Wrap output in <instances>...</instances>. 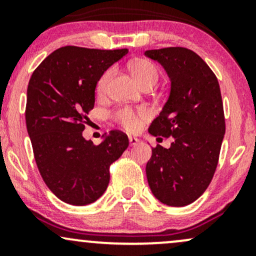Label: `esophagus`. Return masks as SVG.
I'll return each mask as SVG.
<instances>
[{
    "label": "esophagus",
    "mask_w": 256,
    "mask_h": 256,
    "mask_svg": "<svg viewBox=\"0 0 256 256\" xmlns=\"http://www.w3.org/2000/svg\"><path fill=\"white\" fill-rule=\"evenodd\" d=\"M128 142H130V146H136L137 143L140 142V140H138V138H136V137L130 136V137H128Z\"/></svg>",
    "instance_id": "1"
}]
</instances>
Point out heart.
Returning a JSON list of instances; mask_svg holds the SVG:
<instances>
[{
  "instance_id": "1",
  "label": "heart",
  "mask_w": 256,
  "mask_h": 256,
  "mask_svg": "<svg viewBox=\"0 0 256 256\" xmlns=\"http://www.w3.org/2000/svg\"><path fill=\"white\" fill-rule=\"evenodd\" d=\"M130 70L132 74L134 76V78L137 79V82L142 85L143 88L146 86H154L158 80V70L152 61L144 60V58H140V60H134L130 64ZM116 70L114 67H110L106 71L102 73L101 77L98 78V84H96V90L100 95H104L108 91V86L113 78ZM149 116L148 110L144 108H140V110H132V108L125 107L120 108V110H116L113 113V119L114 122H116L120 126L125 128L128 131H136L140 128V124H142L143 120H146Z\"/></svg>"
}]
</instances>
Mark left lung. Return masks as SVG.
<instances>
[{"instance_id":"8db88e82","label":"left lung","mask_w":256,"mask_h":256,"mask_svg":"<svg viewBox=\"0 0 256 256\" xmlns=\"http://www.w3.org/2000/svg\"><path fill=\"white\" fill-rule=\"evenodd\" d=\"M144 54L171 78L170 98L149 132L174 138L168 149L152 148L146 167L148 184L160 202L183 207L206 192L218 166L225 134L220 86L210 66L190 49L170 46Z\"/></svg>"}]
</instances>
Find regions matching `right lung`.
<instances>
[{"mask_svg": "<svg viewBox=\"0 0 256 256\" xmlns=\"http://www.w3.org/2000/svg\"><path fill=\"white\" fill-rule=\"evenodd\" d=\"M128 52L62 46L44 58L28 82L25 119L34 160L46 186L66 204L85 206L101 198L110 165L128 146L119 130L98 146L82 134L98 78Z\"/></svg>", "mask_w": 256, "mask_h": 256, "instance_id": "add662e5", "label": "right lung"}]
</instances>
